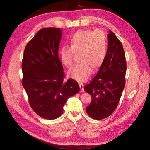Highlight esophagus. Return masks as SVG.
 I'll list each match as a JSON object with an SVG mask.
<instances>
[{"label": "esophagus", "mask_w": 150, "mask_h": 150, "mask_svg": "<svg viewBox=\"0 0 150 150\" xmlns=\"http://www.w3.org/2000/svg\"><path fill=\"white\" fill-rule=\"evenodd\" d=\"M79 87L81 88V92H84V85L83 83H79Z\"/></svg>", "instance_id": "obj_1"}]
</instances>
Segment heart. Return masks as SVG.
Masks as SVG:
<instances>
[{
    "instance_id": "heart-1",
    "label": "heart",
    "mask_w": 150,
    "mask_h": 150,
    "mask_svg": "<svg viewBox=\"0 0 150 150\" xmlns=\"http://www.w3.org/2000/svg\"><path fill=\"white\" fill-rule=\"evenodd\" d=\"M81 62L71 69L68 75L79 81L87 79L94 68L99 67L107 54V41L102 30H80L70 39V47L64 46L60 51L62 62L65 67H72L75 55Z\"/></svg>"
}]
</instances>
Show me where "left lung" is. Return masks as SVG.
Masks as SVG:
<instances>
[{
	"label": "left lung",
	"mask_w": 150,
	"mask_h": 150,
	"mask_svg": "<svg viewBox=\"0 0 150 150\" xmlns=\"http://www.w3.org/2000/svg\"><path fill=\"white\" fill-rule=\"evenodd\" d=\"M126 71V56L122 44L110 30L105 59L97 74L84 87V90L92 98L90 105L86 107L90 117L101 120L113 113L125 86Z\"/></svg>",
	"instance_id": "8db88e82"
}]
</instances>
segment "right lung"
Segmentation results:
<instances>
[{
    "label": "right lung",
    "instance_id": "right-lung-1",
    "mask_svg": "<svg viewBox=\"0 0 150 150\" xmlns=\"http://www.w3.org/2000/svg\"><path fill=\"white\" fill-rule=\"evenodd\" d=\"M62 30L44 28L28 42L22 62V83L30 106L40 117L54 120L62 115L70 96L80 90L77 81H64L58 56Z\"/></svg>",
    "mask_w": 150,
    "mask_h": 150
}]
</instances>
